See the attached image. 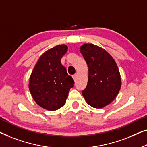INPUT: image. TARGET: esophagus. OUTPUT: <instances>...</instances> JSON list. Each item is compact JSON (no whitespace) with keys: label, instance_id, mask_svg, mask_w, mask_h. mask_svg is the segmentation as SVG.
Returning a JSON list of instances; mask_svg holds the SVG:
<instances>
[{"label":"esophagus","instance_id":"1","mask_svg":"<svg viewBox=\"0 0 147 147\" xmlns=\"http://www.w3.org/2000/svg\"><path fill=\"white\" fill-rule=\"evenodd\" d=\"M73 79L75 80H76V74H74V75H73Z\"/></svg>","mask_w":147,"mask_h":147}]
</instances>
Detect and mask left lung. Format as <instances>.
<instances>
[{
	"mask_svg": "<svg viewBox=\"0 0 147 147\" xmlns=\"http://www.w3.org/2000/svg\"><path fill=\"white\" fill-rule=\"evenodd\" d=\"M88 68V83L82 94L86 103L101 109L112 102L121 87V77L117 63L104 49L90 44L80 47Z\"/></svg>",
	"mask_w": 147,
	"mask_h": 147,
	"instance_id": "left-lung-1",
	"label": "left lung"
}]
</instances>
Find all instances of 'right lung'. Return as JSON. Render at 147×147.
<instances>
[{"instance_id":"add662e5","label":"right lung","mask_w":147,"mask_h":147,"mask_svg":"<svg viewBox=\"0 0 147 147\" xmlns=\"http://www.w3.org/2000/svg\"><path fill=\"white\" fill-rule=\"evenodd\" d=\"M66 45H57L40 56L30 76L28 88L35 102L48 111H56L66 103L74 80L61 63Z\"/></svg>"}]
</instances>
